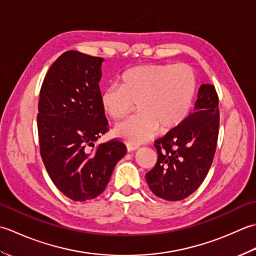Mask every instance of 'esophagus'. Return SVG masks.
Wrapping results in <instances>:
<instances>
[{"label":"esophagus","mask_w":256,"mask_h":256,"mask_svg":"<svg viewBox=\"0 0 256 256\" xmlns=\"http://www.w3.org/2000/svg\"><path fill=\"white\" fill-rule=\"evenodd\" d=\"M126 147H127V151H128V152H132V151H134V150H137V149L139 148L138 146L132 144H127Z\"/></svg>","instance_id":"esophagus-1"}]
</instances>
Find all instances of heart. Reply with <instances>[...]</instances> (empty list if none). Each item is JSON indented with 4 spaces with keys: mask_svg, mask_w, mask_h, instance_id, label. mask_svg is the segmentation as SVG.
Here are the masks:
<instances>
[{
    "mask_svg": "<svg viewBox=\"0 0 256 256\" xmlns=\"http://www.w3.org/2000/svg\"><path fill=\"white\" fill-rule=\"evenodd\" d=\"M119 86L102 90L99 102L112 119H122L137 104L138 114L114 129L132 144L149 140L157 130L169 132L186 120L194 105L196 77L186 64H147L124 72Z\"/></svg>",
    "mask_w": 256,
    "mask_h": 256,
    "instance_id": "obj_1",
    "label": "heart"
}]
</instances>
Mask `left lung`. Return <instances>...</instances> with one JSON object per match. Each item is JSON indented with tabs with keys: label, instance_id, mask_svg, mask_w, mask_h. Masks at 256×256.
<instances>
[{
	"label": "left lung",
	"instance_id": "obj_1",
	"mask_svg": "<svg viewBox=\"0 0 256 256\" xmlns=\"http://www.w3.org/2000/svg\"><path fill=\"white\" fill-rule=\"evenodd\" d=\"M218 122L216 88L202 84L194 112L178 128L154 142L158 160L146 174L154 194L166 201H180L200 186L214 158Z\"/></svg>",
	"mask_w": 256,
	"mask_h": 256
}]
</instances>
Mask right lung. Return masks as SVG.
Masks as SVG:
<instances>
[{
  "label": "right lung",
  "mask_w": 256,
  "mask_h": 256,
  "mask_svg": "<svg viewBox=\"0 0 256 256\" xmlns=\"http://www.w3.org/2000/svg\"><path fill=\"white\" fill-rule=\"evenodd\" d=\"M102 62L77 50L65 52L50 67L40 92L42 159L54 184L74 201L100 194L127 152L118 140L90 150L108 126L99 102Z\"/></svg>",
  "instance_id": "add662e5"
}]
</instances>
